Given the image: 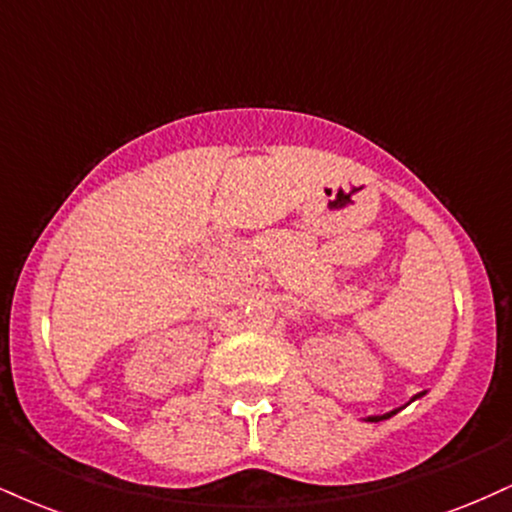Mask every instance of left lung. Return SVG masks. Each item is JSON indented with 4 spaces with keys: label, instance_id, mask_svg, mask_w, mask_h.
I'll return each instance as SVG.
<instances>
[{
    "label": "left lung",
    "instance_id": "1",
    "mask_svg": "<svg viewBox=\"0 0 512 512\" xmlns=\"http://www.w3.org/2000/svg\"><path fill=\"white\" fill-rule=\"evenodd\" d=\"M422 396H424V391H422V393H417V396L412 398V400H417V398H422ZM398 410H400V408H398ZM398 410H391V412H386V415H372V417H367V422H381V420H389V417L396 415Z\"/></svg>",
    "mask_w": 512,
    "mask_h": 512
}]
</instances>
